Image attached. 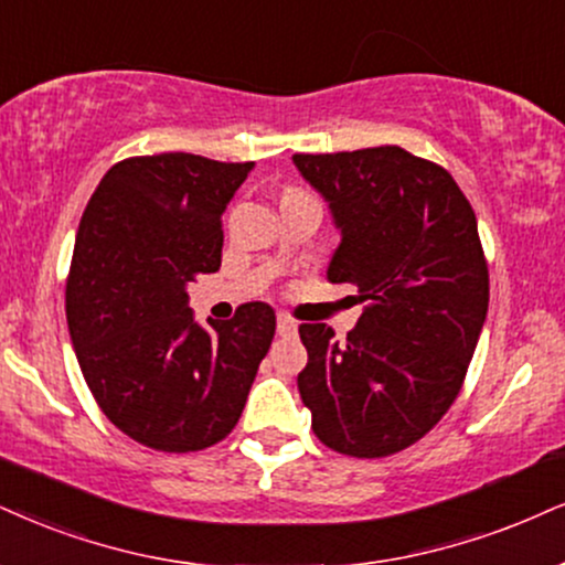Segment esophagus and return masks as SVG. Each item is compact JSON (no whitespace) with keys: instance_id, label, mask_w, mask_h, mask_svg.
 Here are the masks:
<instances>
[{"instance_id":"34e87169","label":"esophagus","mask_w":565,"mask_h":565,"mask_svg":"<svg viewBox=\"0 0 565 565\" xmlns=\"http://www.w3.org/2000/svg\"><path fill=\"white\" fill-rule=\"evenodd\" d=\"M298 330V324H296V319H290L288 315H277V332H280L282 338H288V335H294V332Z\"/></svg>"}]
</instances>
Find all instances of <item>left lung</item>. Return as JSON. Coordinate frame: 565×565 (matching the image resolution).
Returning a JSON list of instances; mask_svg holds the SVG:
<instances>
[{
    "label": "left lung",
    "mask_w": 565,
    "mask_h": 565,
    "mask_svg": "<svg viewBox=\"0 0 565 565\" xmlns=\"http://www.w3.org/2000/svg\"><path fill=\"white\" fill-rule=\"evenodd\" d=\"M294 164L340 230L327 280L366 303L345 343L322 322L298 327V393L327 448L390 456L443 419L475 356L490 303L475 209L448 170L401 146Z\"/></svg>",
    "instance_id": "left-lung-1"
}]
</instances>
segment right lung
<instances>
[{"instance_id":"add662e5","label":"right lung","mask_w":565,"mask_h":565,"mask_svg":"<svg viewBox=\"0 0 565 565\" xmlns=\"http://www.w3.org/2000/svg\"><path fill=\"white\" fill-rule=\"evenodd\" d=\"M254 162L183 154L117 162L96 185L67 277V327L107 419L164 452L230 435L275 338V311L243 303L199 324L188 282L217 271L222 214Z\"/></svg>"}]
</instances>
